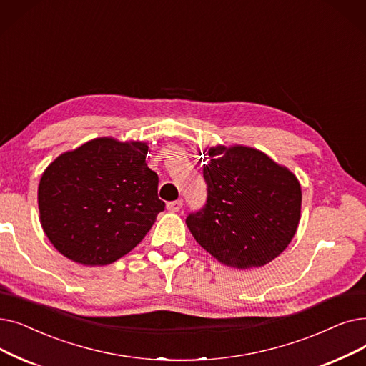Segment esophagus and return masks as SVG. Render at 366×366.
I'll list each match as a JSON object with an SVG mask.
<instances>
[{
  "label": "esophagus",
  "mask_w": 366,
  "mask_h": 366,
  "mask_svg": "<svg viewBox=\"0 0 366 366\" xmlns=\"http://www.w3.org/2000/svg\"><path fill=\"white\" fill-rule=\"evenodd\" d=\"M181 208H182V200H181V199L167 203V209H169L170 212H178Z\"/></svg>",
  "instance_id": "obj_1"
}]
</instances>
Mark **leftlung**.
<instances>
[{"label":"left lung","mask_w":366,"mask_h":366,"mask_svg":"<svg viewBox=\"0 0 366 366\" xmlns=\"http://www.w3.org/2000/svg\"><path fill=\"white\" fill-rule=\"evenodd\" d=\"M203 164L208 200L187 226L222 264L260 267L289 247L300 219L302 192L295 174L249 147L217 145Z\"/></svg>","instance_id":"1"}]
</instances>
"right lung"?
<instances>
[{
	"instance_id": "obj_1",
	"label": "right lung",
	"mask_w": 366,
	"mask_h": 366,
	"mask_svg": "<svg viewBox=\"0 0 366 366\" xmlns=\"http://www.w3.org/2000/svg\"><path fill=\"white\" fill-rule=\"evenodd\" d=\"M148 144L92 139L56 157L39 184L41 227L51 244L84 266L130 252L164 211Z\"/></svg>"
}]
</instances>
